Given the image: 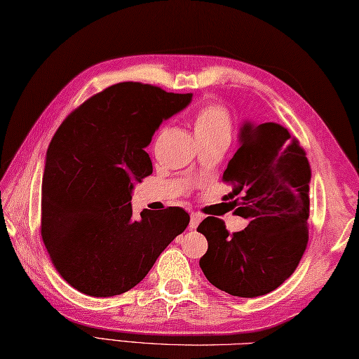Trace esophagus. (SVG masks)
<instances>
[{
    "instance_id": "obj_1",
    "label": "esophagus",
    "mask_w": 359,
    "mask_h": 359,
    "mask_svg": "<svg viewBox=\"0 0 359 359\" xmlns=\"http://www.w3.org/2000/svg\"><path fill=\"white\" fill-rule=\"evenodd\" d=\"M201 215L198 214V212H192L191 214V223H189V228H191V229H195V228H197L198 226V223L201 222Z\"/></svg>"
}]
</instances>
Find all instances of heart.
<instances>
[{
	"label": "heart",
	"instance_id": "b5f03b06",
	"mask_svg": "<svg viewBox=\"0 0 359 359\" xmlns=\"http://www.w3.org/2000/svg\"><path fill=\"white\" fill-rule=\"evenodd\" d=\"M194 133L198 142L231 137V118L228 111L219 104L201 107L194 120Z\"/></svg>",
	"mask_w": 359,
	"mask_h": 359
}]
</instances>
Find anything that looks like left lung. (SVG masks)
Returning a JSON list of instances; mask_svg holds the SVG:
<instances>
[{
    "label": "left lung",
    "instance_id": "1",
    "mask_svg": "<svg viewBox=\"0 0 359 359\" xmlns=\"http://www.w3.org/2000/svg\"><path fill=\"white\" fill-rule=\"evenodd\" d=\"M311 168L299 140L273 121H245L239 150L223 181L231 182L234 214L247 219L242 231L206 217L197 231L208 241L200 267L208 281L234 297H259L283 285L299 266L308 243Z\"/></svg>",
    "mask_w": 359,
    "mask_h": 359
}]
</instances>
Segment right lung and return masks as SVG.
<instances>
[{
	"mask_svg": "<svg viewBox=\"0 0 359 359\" xmlns=\"http://www.w3.org/2000/svg\"><path fill=\"white\" fill-rule=\"evenodd\" d=\"M192 93L118 83L84 101L54 134L42 182V239L60 276L90 297L123 294L189 225L173 206L133 219L134 186L153 172L145 151Z\"/></svg>",
	"mask_w": 359,
	"mask_h": 359,
	"instance_id": "1",
	"label": "right lung"
}]
</instances>
